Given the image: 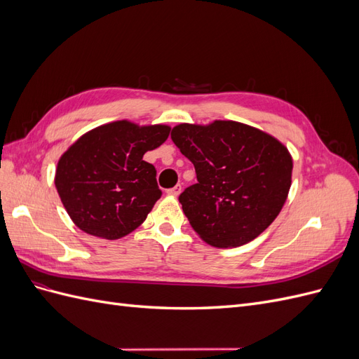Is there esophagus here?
Masks as SVG:
<instances>
[{
    "label": "esophagus",
    "mask_w": 359,
    "mask_h": 359,
    "mask_svg": "<svg viewBox=\"0 0 359 359\" xmlns=\"http://www.w3.org/2000/svg\"><path fill=\"white\" fill-rule=\"evenodd\" d=\"M180 193H181V186H175V187H172V189H169V190H168V194H169V196H173V198H177Z\"/></svg>",
    "instance_id": "obj_1"
}]
</instances>
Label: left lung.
Instances as JSON below:
<instances>
[{
  "label": "left lung",
  "instance_id": "1",
  "mask_svg": "<svg viewBox=\"0 0 359 359\" xmlns=\"http://www.w3.org/2000/svg\"><path fill=\"white\" fill-rule=\"evenodd\" d=\"M170 137L196 170L198 182L178 199L203 241L240 247L274 222L292 177V157L277 139L235 121L180 124Z\"/></svg>",
  "mask_w": 359,
  "mask_h": 359
}]
</instances>
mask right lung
Returning a JSON list of instances; mask_svg holds the SVG:
<instances>
[{"label":"right lung","mask_w":359,"mask_h":359,"mask_svg":"<svg viewBox=\"0 0 359 359\" xmlns=\"http://www.w3.org/2000/svg\"><path fill=\"white\" fill-rule=\"evenodd\" d=\"M169 132L168 126L115 121L85 133L62 154L55 186L79 229L118 240L144 223L161 190L156 168L142 157Z\"/></svg>","instance_id":"1"}]
</instances>
